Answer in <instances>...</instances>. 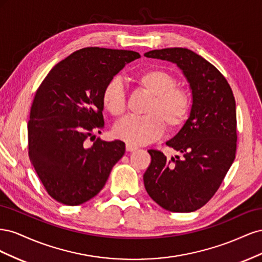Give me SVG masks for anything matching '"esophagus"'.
I'll return each mask as SVG.
<instances>
[{
  "instance_id": "obj_1",
  "label": "esophagus",
  "mask_w": 262,
  "mask_h": 262,
  "mask_svg": "<svg viewBox=\"0 0 262 262\" xmlns=\"http://www.w3.org/2000/svg\"><path fill=\"white\" fill-rule=\"evenodd\" d=\"M125 148H126V150H128V152H133V150H137L138 149V146L132 145V144H126Z\"/></svg>"
}]
</instances>
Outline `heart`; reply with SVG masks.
<instances>
[{
    "instance_id": "b5f03b06",
    "label": "heart",
    "mask_w": 262,
    "mask_h": 262,
    "mask_svg": "<svg viewBox=\"0 0 262 262\" xmlns=\"http://www.w3.org/2000/svg\"><path fill=\"white\" fill-rule=\"evenodd\" d=\"M133 80L140 90L150 95L145 108L146 116L123 118L115 125V138L128 144L142 145L160 138L165 125L171 132L185 125L191 113L192 97L186 87L176 85L175 75L160 68H149L140 71ZM125 101L120 81L110 80L101 94L102 106L110 115L119 117L124 113Z\"/></svg>"
}]
</instances>
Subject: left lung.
Returning <instances> with one entry per match:
<instances>
[{"instance_id":"left-lung-1","label":"left lung","mask_w":262,"mask_h":262,"mask_svg":"<svg viewBox=\"0 0 262 262\" xmlns=\"http://www.w3.org/2000/svg\"><path fill=\"white\" fill-rule=\"evenodd\" d=\"M146 58L167 60L182 70L192 91L187 122L166 145L178 152L167 158L148 149L152 161L143 179L148 195L170 212H193L215 194L237 147L236 102L224 75L186 48L152 50Z\"/></svg>"}]
</instances>
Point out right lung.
Returning <instances> with one entry per match:
<instances>
[{
	"label": "right lung",
	"instance_id": "obj_1",
	"mask_svg": "<svg viewBox=\"0 0 262 262\" xmlns=\"http://www.w3.org/2000/svg\"><path fill=\"white\" fill-rule=\"evenodd\" d=\"M140 57L136 51L87 47L59 62L39 86L30 108L28 155L54 200L67 205L89 201L123 156L122 141L106 142L94 134L105 126L104 87Z\"/></svg>",
	"mask_w": 262,
	"mask_h": 262
}]
</instances>
